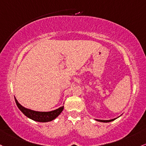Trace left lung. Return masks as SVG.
Segmentation results:
<instances>
[{
    "mask_svg": "<svg viewBox=\"0 0 146 146\" xmlns=\"http://www.w3.org/2000/svg\"><path fill=\"white\" fill-rule=\"evenodd\" d=\"M116 118H113V119H111V120H98V119H96L97 121H99V122H103V123H109V122H111V121H114Z\"/></svg>",
    "mask_w": 146,
    "mask_h": 146,
    "instance_id": "obj_1",
    "label": "left lung"
}]
</instances>
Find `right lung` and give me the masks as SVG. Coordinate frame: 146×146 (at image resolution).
I'll return each mask as SVG.
<instances>
[{
    "label": "right lung",
    "instance_id": "add662e5",
    "mask_svg": "<svg viewBox=\"0 0 146 146\" xmlns=\"http://www.w3.org/2000/svg\"><path fill=\"white\" fill-rule=\"evenodd\" d=\"M15 98V101L16 103H17V107H18V108L21 111L23 112V114L26 116L28 118H30V119L37 121V122L46 123L52 121V120L57 118L64 110V106H62L60 107V108L57 109V110L50 111H34V110H29V109L23 107L21 104L19 103L16 98Z\"/></svg>",
    "mask_w": 146,
    "mask_h": 146
}]
</instances>
